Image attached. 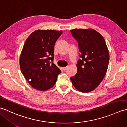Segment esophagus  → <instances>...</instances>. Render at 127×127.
<instances>
[{
	"label": "esophagus",
	"mask_w": 127,
	"mask_h": 127,
	"mask_svg": "<svg viewBox=\"0 0 127 127\" xmlns=\"http://www.w3.org/2000/svg\"><path fill=\"white\" fill-rule=\"evenodd\" d=\"M67 68H68V66H66V67H64V68H63V70L64 71H65L67 69Z\"/></svg>",
	"instance_id": "34e87169"
}]
</instances>
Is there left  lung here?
<instances>
[{"label": "left lung", "instance_id": "1", "mask_svg": "<svg viewBox=\"0 0 127 127\" xmlns=\"http://www.w3.org/2000/svg\"><path fill=\"white\" fill-rule=\"evenodd\" d=\"M79 44L80 52L76 75L71 77L77 90L87 93L99 85L106 75L109 62L108 48L104 37L92 29L70 31Z\"/></svg>", "mask_w": 127, "mask_h": 127}]
</instances>
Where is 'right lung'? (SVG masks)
<instances>
[{"label":"right lung","mask_w":127,"mask_h":127,"mask_svg":"<svg viewBox=\"0 0 127 127\" xmlns=\"http://www.w3.org/2000/svg\"><path fill=\"white\" fill-rule=\"evenodd\" d=\"M63 32L37 30L24 44L20 58L21 72L33 88L46 91L55 84L61 71L53 63L54 46Z\"/></svg>","instance_id":"right-lung-1"}]
</instances>
